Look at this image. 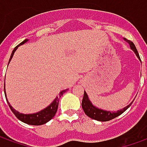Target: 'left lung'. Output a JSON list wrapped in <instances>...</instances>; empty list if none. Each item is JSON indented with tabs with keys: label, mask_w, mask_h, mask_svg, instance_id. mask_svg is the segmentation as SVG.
I'll use <instances>...</instances> for the list:
<instances>
[{
	"label": "left lung",
	"mask_w": 147,
	"mask_h": 147,
	"mask_svg": "<svg viewBox=\"0 0 147 147\" xmlns=\"http://www.w3.org/2000/svg\"><path fill=\"white\" fill-rule=\"evenodd\" d=\"M125 40L126 42H128V43L129 44V46H130V48L132 49L133 51L135 52L138 58L141 61L139 54L138 52L136 47H135V45L134 44V42H131L130 40L126 39V38H125ZM132 103H130L128 106L124 108L123 109H121L120 111H117L116 113L115 112L113 113V112L105 111V110H102V109H97V108H96L95 106L92 105V104L90 102V100H89V99H88V95H87V93L85 92V91H84V97H83V100H82V108H83L84 111L85 113V114H86L87 116H88L89 117H91L92 119L100 121H110V120L113 119V118H115L117 117H118V116L121 115V113H123L125 111V110L132 105Z\"/></svg>",
	"instance_id": "obj_1"
}]
</instances>
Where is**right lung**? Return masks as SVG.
I'll list each match as a JSON object with an SVG mask.
<instances>
[{
    "label": "right lung",
    "mask_w": 147,
    "mask_h": 147,
    "mask_svg": "<svg viewBox=\"0 0 147 147\" xmlns=\"http://www.w3.org/2000/svg\"><path fill=\"white\" fill-rule=\"evenodd\" d=\"M26 41H28L27 39L24 40L23 42H22L19 45H18L13 51V52L11 54L10 59H9V63L10 62L12 57L14 54L15 51L18 49L19 46L24 44ZM4 91H5V88H4ZM66 92V90H63L59 94V96H57L55 100L53 101L48 107L46 108L45 109L42 110V111L38 112V113H33V114H24V113H19V112L16 111L11 106L9 105V103L8 101V104H9V106L10 108L11 111L13 113L17 118H18L20 121H22L24 123L29 124V125H43V124L48 122L50 120H51L55 117V113H56L57 109H58V106H59V99H60L61 96H63V94Z\"/></svg>",
    "instance_id": "1"
}]
</instances>
